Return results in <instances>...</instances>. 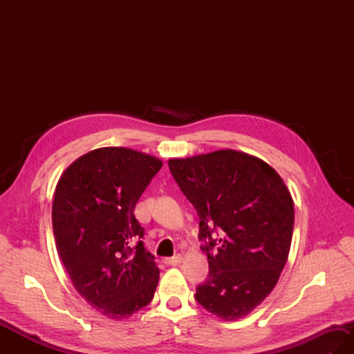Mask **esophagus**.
<instances>
[{"instance_id":"1","label":"esophagus","mask_w":354,"mask_h":354,"mask_svg":"<svg viewBox=\"0 0 354 354\" xmlns=\"http://www.w3.org/2000/svg\"><path fill=\"white\" fill-rule=\"evenodd\" d=\"M183 261V255L178 254V255H173V257H167L164 259V263L167 266H175V265H179V263Z\"/></svg>"}]
</instances>
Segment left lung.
<instances>
[{
    "label": "left lung",
    "instance_id": "1",
    "mask_svg": "<svg viewBox=\"0 0 354 354\" xmlns=\"http://www.w3.org/2000/svg\"><path fill=\"white\" fill-rule=\"evenodd\" d=\"M169 169L196 209L208 257L194 298L225 321L246 317L272 292L288 260L295 221L288 187L269 164L231 149L176 158Z\"/></svg>",
    "mask_w": 354,
    "mask_h": 354
}]
</instances>
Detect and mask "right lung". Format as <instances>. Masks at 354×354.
<instances>
[{"instance_id":"1","label":"right lung","mask_w":354,"mask_h":354,"mask_svg":"<svg viewBox=\"0 0 354 354\" xmlns=\"http://www.w3.org/2000/svg\"><path fill=\"white\" fill-rule=\"evenodd\" d=\"M161 165L137 150L102 147L74 161L56 185L59 257L76 290L111 319L127 318L153 298L160 269L133 209Z\"/></svg>"}]
</instances>
